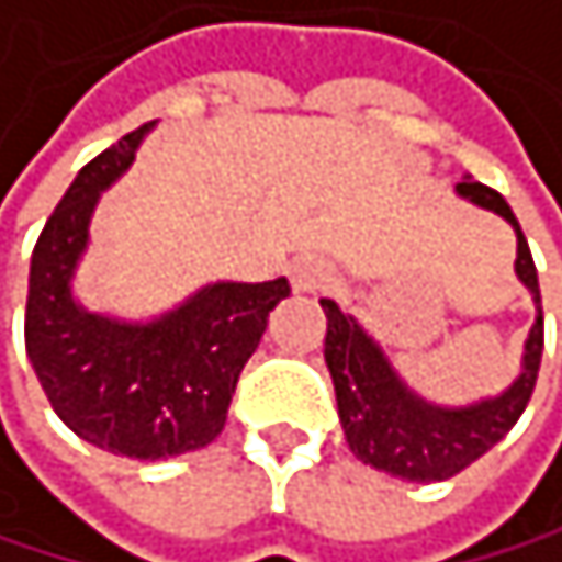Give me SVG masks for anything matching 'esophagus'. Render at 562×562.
I'll return each mask as SVG.
<instances>
[{"instance_id":"34e87169","label":"esophagus","mask_w":562,"mask_h":562,"mask_svg":"<svg viewBox=\"0 0 562 562\" xmlns=\"http://www.w3.org/2000/svg\"><path fill=\"white\" fill-rule=\"evenodd\" d=\"M290 283L296 293H311L331 283V266L321 262V258H296L290 266Z\"/></svg>"}]
</instances>
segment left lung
Returning <instances> with one entry per match:
<instances>
[{"instance_id": "1", "label": "left lung", "mask_w": 562, "mask_h": 562, "mask_svg": "<svg viewBox=\"0 0 562 562\" xmlns=\"http://www.w3.org/2000/svg\"><path fill=\"white\" fill-rule=\"evenodd\" d=\"M456 196L484 206L512 224L518 241L515 276L532 293L536 304V324L529 338H525L521 369L501 394L480 397L473 404H435L422 397L418 390H411L404 383L394 362L386 359L383 345L352 314H345L328 296L321 300L324 317H328L324 362L331 369L345 442H349V449L362 463L401 480H418V484L449 480L459 470H467L487 449H494L521 418V411L536 390L539 362H542L539 276H536L529 241H525L512 206L504 203L501 193L473 179L456 182Z\"/></svg>"}]
</instances>
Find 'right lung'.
<instances>
[{
    "label": "right lung",
    "instance_id": "add662e5",
    "mask_svg": "<svg viewBox=\"0 0 562 562\" xmlns=\"http://www.w3.org/2000/svg\"><path fill=\"white\" fill-rule=\"evenodd\" d=\"M151 131L155 123H144L95 155L44 224L30 258L26 356L54 414L78 439L155 463L203 449L224 431L241 369L290 283L283 276L217 279L148 321L89 311L75 296L92 213Z\"/></svg>",
    "mask_w": 562,
    "mask_h": 562
}]
</instances>
